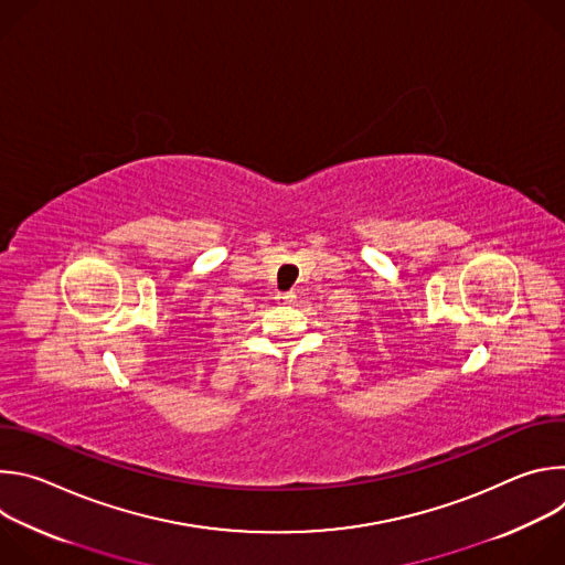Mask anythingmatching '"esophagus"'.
Wrapping results in <instances>:
<instances>
[{
	"label": "esophagus",
	"instance_id": "esophagus-1",
	"mask_svg": "<svg viewBox=\"0 0 565 565\" xmlns=\"http://www.w3.org/2000/svg\"><path fill=\"white\" fill-rule=\"evenodd\" d=\"M279 303H292L295 299H297V295L290 290V292H277V297H275Z\"/></svg>",
	"mask_w": 565,
	"mask_h": 565
}]
</instances>
